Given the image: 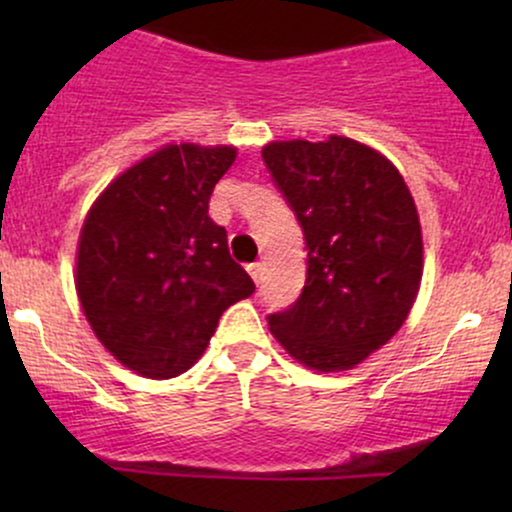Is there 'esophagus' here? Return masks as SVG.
Returning a JSON list of instances; mask_svg holds the SVG:
<instances>
[{"mask_svg":"<svg viewBox=\"0 0 512 512\" xmlns=\"http://www.w3.org/2000/svg\"><path fill=\"white\" fill-rule=\"evenodd\" d=\"M248 272L252 276V281H255V284H260V281H262V262L248 264Z\"/></svg>","mask_w":512,"mask_h":512,"instance_id":"34e87169","label":"esophagus"}]
</instances>
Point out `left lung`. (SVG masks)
<instances>
[{
	"mask_svg": "<svg viewBox=\"0 0 512 512\" xmlns=\"http://www.w3.org/2000/svg\"><path fill=\"white\" fill-rule=\"evenodd\" d=\"M262 161L303 228L308 269L291 308L267 317L308 368L349 370L390 342L416 301L424 243L399 170L366 144L272 142Z\"/></svg>",
	"mask_w": 512,
	"mask_h": 512,
	"instance_id": "1",
	"label": "left lung"
}]
</instances>
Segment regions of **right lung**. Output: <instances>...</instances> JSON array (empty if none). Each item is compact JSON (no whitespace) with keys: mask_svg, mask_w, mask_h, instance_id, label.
Returning <instances> with one entry per match:
<instances>
[{"mask_svg":"<svg viewBox=\"0 0 512 512\" xmlns=\"http://www.w3.org/2000/svg\"><path fill=\"white\" fill-rule=\"evenodd\" d=\"M233 146L168 144L105 187L76 252V293L105 349L144 378H175L228 305L255 291L209 216Z\"/></svg>","mask_w":512,"mask_h":512,"instance_id":"right-lung-1","label":"right lung"}]
</instances>
